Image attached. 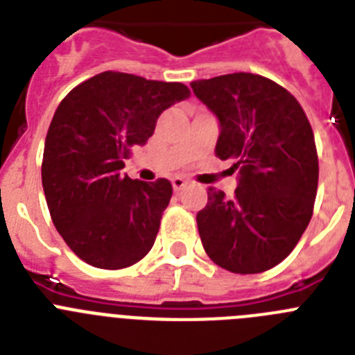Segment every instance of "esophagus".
Wrapping results in <instances>:
<instances>
[{
  "label": "esophagus",
  "mask_w": 355,
  "mask_h": 355,
  "mask_svg": "<svg viewBox=\"0 0 355 355\" xmlns=\"http://www.w3.org/2000/svg\"><path fill=\"white\" fill-rule=\"evenodd\" d=\"M187 184H188V181L183 180V178H174V180H172V188H174L175 192H180V190H183V188L187 187Z\"/></svg>",
  "instance_id": "obj_1"
}]
</instances>
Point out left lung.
I'll return each mask as SVG.
<instances>
[{
  "instance_id": "8db88e82",
  "label": "left lung",
  "mask_w": 355,
  "mask_h": 355,
  "mask_svg": "<svg viewBox=\"0 0 355 355\" xmlns=\"http://www.w3.org/2000/svg\"><path fill=\"white\" fill-rule=\"evenodd\" d=\"M193 94L220 122L215 155L233 159L231 199L209 187L197 227L213 263L234 274L279 265L313 216L318 155L311 124L284 87L259 74L233 72L192 81Z\"/></svg>"
}]
</instances>
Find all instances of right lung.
Returning <instances> with one entry per match:
<instances>
[{
    "label": "right lung",
    "instance_id": "1",
    "mask_svg": "<svg viewBox=\"0 0 355 355\" xmlns=\"http://www.w3.org/2000/svg\"><path fill=\"white\" fill-rule=\"evenodd\" d=\"M188 96L178 81L105 71L58 105L44 144V196L56 231L85 263L119 270L153 249L171 181L146 183L121 171L131 147L155 133L163 110Z\"/></svg>",
    "mask_w": 355,
    "mask_h": 355
}]
</instances>
